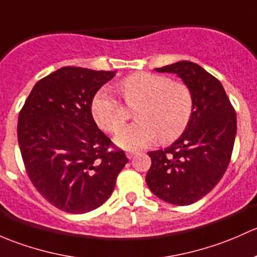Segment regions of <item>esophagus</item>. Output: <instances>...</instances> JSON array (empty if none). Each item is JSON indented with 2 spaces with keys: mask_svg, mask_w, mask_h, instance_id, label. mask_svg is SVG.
Instances as JSON below:
<instances>
[{
  "mask_svg": "<svg viewBox=\"0 0 257 257\" xmlns=\"http://www.w3.org/2000/svg\"><path fill=\"white\" fill-rule=\"evenodd\" d=\"M136 151H127V152H126V156H127L128 160H131V158H134L135 156H136Z\"/></svg>",
  "mask_w": 257,
  "mask_h": 257,
  "instance_id": "1",
  "label": "esophagus"
}]
</instances>
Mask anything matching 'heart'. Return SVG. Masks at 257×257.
<instances>
[{"instance_id": "b5f03b06", "label": "heart", "mask_w": 257, "mask_h": 257, "mask_svg": "<svg viewBox=\"0 0 257 257\" xmlns=\"http://www.w3.org/2000/svg\"><path fill=\"white\" fill-rule=\"evenodd\" d=\"M130 107H136L139 122L121 130L116 142L121 147L140 148L161 141L171 142L181 136L189 123L194 107L193 92L184 81L171 80L153 73H135L120 84ZM94 120L104 131L115 134L127 120V111L110 90L102 89L91 104Z\"/></svg>"}]
</instances>
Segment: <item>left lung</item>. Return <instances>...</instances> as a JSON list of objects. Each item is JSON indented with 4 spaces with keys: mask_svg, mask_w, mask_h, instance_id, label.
I'll use <instances>...</instances> for the list:
<instances>
[{
    "mask_svg": "<svg viewBox=\"0 0 257 257\" xmlns=\"http://www.w3.org/2000/svg\"><path fill=\"white\" fill-rule=\"evenodd\" d=\"M174 73L193 92L194 107L182 136L165 150L151 151L146 183L151 192L174 205H189L220 182L231 158L236 112L220 81L195 63L182 60L156 68Z\"/></svg>",
    "mask_w": 257,
    "mask_h": 257,
    "instance_id": "left-lung-1",
    "label": "left lung"
}]
</instances>
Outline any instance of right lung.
Returning <instances> with one entry per match:
<instances>
[{
  "label": "right lung",
  "instance_id": "1",
  "mask_svg": "<svg viewBox=\"0 0 257 257\" xmlns=\"http://www.w3.org/2000/svg\"><path fill=\"white\" fill-rule=\"evenodd\" d=\"M113 75L60 68L33 86L18 115V144L32 184L67 213H88L104 204L128 162L91 113L95 94Z\"/></svg>",
  "mask_w": 257,
  "mask_h": 257
}]
</instances>
